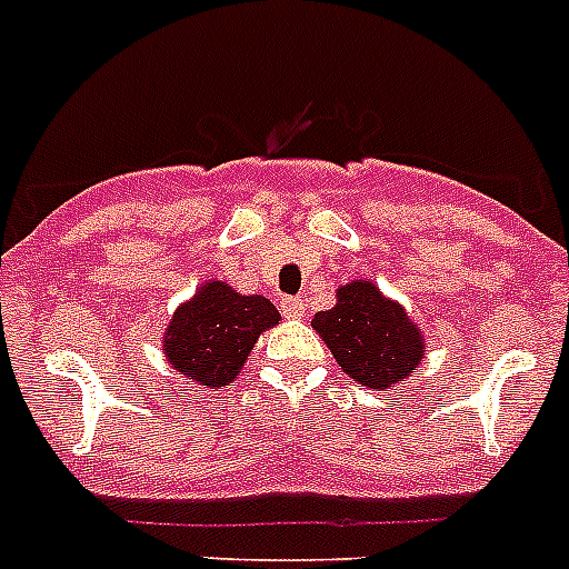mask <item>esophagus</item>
I'll use <instances>...</instances> for the list:
<instances>
[{
  "label": "esophagus",
  "instance_id": "obj_1",
  "mask_svg": "<svg viewBox=\"0 0 569 569\" xmlns=\"http://www.w3.org/2000/svg\"><path fill=\"white\" fill-rule=\"evenodd\" d=\"M279 308L288 319H301V313H305V299L301 296H284Z\"/></svg>",
  "mask_w": 569,
  "mask_h": 569
}]
</instances>
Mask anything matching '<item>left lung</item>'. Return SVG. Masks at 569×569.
<instances>
[{"instance_id":"left-lung-1","label":"left lung","mask_w":569,"mask_h":569,"mask_svg":"<svg viewBox=\"0 0 569 569\" xmlns=\"http://www.w3.org/2000/svg\"><path fill=\"white\" fill-rule=\"evenodd\" d=\"M313 328L330 347L341 370L373 390L407 381L425 359V339L419 328L370 281H353L339 288L336 308L316 313Z\"/></svg>"}]
</instances>
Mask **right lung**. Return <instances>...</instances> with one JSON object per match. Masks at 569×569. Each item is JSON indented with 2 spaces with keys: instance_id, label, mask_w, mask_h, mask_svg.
<instances>
[{
  "instance_id": "1",
  "label": "right lung",
  "mask_w": 569,
  "mask_h": 569,
  "mask_svg": "<svg viewBox=\"0 0 569 569\" xmlns=\"http://www.w3.org/2000/svg\"><path fill=\"white\" fill-rule=\"evenodd\" d=\"M279 319L264 296H239L224 281H208L173 313L164 330V353L179 373L216 390L239 376L261 330Z\"/></svg>"
}]
</instances>
